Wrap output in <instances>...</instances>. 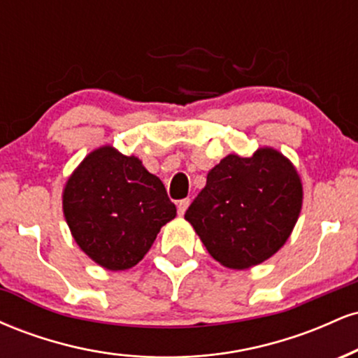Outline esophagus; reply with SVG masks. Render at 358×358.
<instances>
[{"label":"esophagus","instance_id":"34e87169","mask_svg":"<svg viewBox=\"0 0 358 358\" xmlns=\"http://www.w3.org/2000/svg\"><path fill=\"white\" fill-rule=\"evenodd\" d=\"M188 205H190V199L180 200V202H178V215H183V213L187 212Z\"/></svg>","mask_w":358,"mask_h":358}]
</instances>
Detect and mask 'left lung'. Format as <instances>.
<instances>
[{
	"label": "left lung",
	"instance_id": "obj_1",
	"mask_svg": "<svg viewBox=\"0 0 358 358\" xmlns=\"http://www.w3.org/2000/svg\"><path fill=\"white\" fill-rule=\"evenodd\" d=\"M301 205L296 166L281 151L262 146L249 158L232 153L220 159L185 220L217 262L248 269L286 244Z\"/></svg>",
	"mask_w": 358,
	"mask_h": 358
}]
</instances>
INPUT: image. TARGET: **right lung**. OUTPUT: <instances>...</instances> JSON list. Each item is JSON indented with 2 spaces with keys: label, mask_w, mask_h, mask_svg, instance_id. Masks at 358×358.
I'll return each instance as SVG.
<instances>
[{
  "label": "right lung",
  "mask_w": 358,
  "mask_h": 358,
  "mask_svg": "<svg viewBox=\"0 0 358 358\" xmlns=\"http://www.w3.org/2000/svg\"><path fill=\"white\" fill-rule=\"evenodd\" d=\"M62 210L82 252L108 271L136 266L159 229L176 217L162 180L138 156L110 145L90 151L72 171Z\"/></svg>",
  "instance_id": "add662e5"
}]
</instances>
